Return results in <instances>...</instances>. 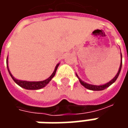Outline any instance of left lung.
Returning a JSON list of instances; mask_svg holds the SVG:
<instances>
[{"mask_svg":"<svg viewBox=\"0 0 128 128\" xmlns=\"http://www.w3.org/2000/svg\"><path fill=\"white\" fill-rule=\"evenodd\" d=\"M121 68H122V55H121V62H120V68H119V70L118 72V73H117V75H116V76L114 77L112 80H111L110 81L108 82H107L106 84H104V85H102V86H94V85H90V84H88V83H87V82H85L84 81H82L81 79H80L79 78V77L76 74V76L78 77V78L79 79V81L80 82V84H81L82 86H83L86 88L87 89H88V90H96V91H98V90H105L106 88H107L108 87H109L110 86H111L113 82H115L116 80H117V78H118V77L119 76V74H120V72L121 70Z\"/></svg>","mask_w":128,"mask_h":128,"instance_id":"8db88e82","label":"left lung"}]
</instances>
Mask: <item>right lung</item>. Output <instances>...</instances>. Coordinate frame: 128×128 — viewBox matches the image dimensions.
<instances>
[{"label":"right lung","mask_w":128,"mask_h":128,"mask_svg":"<svg viewBox=\"0 0 128 128\" xmlns=\"http://www.w3.org/2000/svg\"><path fill=\"white\" fill-rule=\"evenodd\" d=\"M6 62H7V68L8 70V72H9V74H10V76L12 78V80H14V82L19 86H20L21 88H25V89H27V90H39V89H41L42 88H44L46 86H47L49 83V82L51 80L52 78L55 76L57 69H58V67L59 66V63H58L56 66V68H55L53 72L52 73L51 76L49 77L48 79L45 80H42V81H25V80H18V79L15 78L14 77L12 76V74L10 73V72L9 69H8V57L7 60H6Z\"/></svg>","instance_id":"1"}]
</instances>
